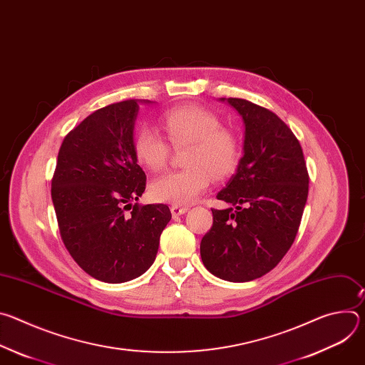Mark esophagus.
I'll list each match as a JSON object with an SVG mask.
<instances>
[{"mask_svg":"<svg viewBox=\"0 0 365 365\" xmlns=\"http://www.w3.org/2000/svg\"><path fill=\"white\" fill-rule=\"evenodd\" d=\"M170 211H172V215L176 218V217H180L183 214L187 212V207L186 206H180V205H172L170 206Z\"/></svg>","mask_w":365,"mask_h":365,"instance_id":"esophagus-1","label":"esophagus"}]
</instances>
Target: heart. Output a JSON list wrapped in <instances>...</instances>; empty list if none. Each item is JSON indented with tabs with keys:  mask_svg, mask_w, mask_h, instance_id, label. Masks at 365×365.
Returning <instances> with one entry per match:
<instances>
[{
	"mask_svg": "<svg viewBox=\"0 0 365 365\" xmlns=\"http://www.w3.org/2000/svg\"><path fill=\"white\" fill-rule=\"evenodd\" d=\"M162 128L175 148L187 145L183 158L186 169L169 172L150 185L153 199L173 205L193 202L214 179L231 175L240 160L237 135L221 127L214 113L196 106L176 107L160 117ZM135 160L148 172L162 170L169 158L170 147L165 138L151 128H141L134 138Z\"/></svg>",
	"mask_w": 365,
	"mask_h": 365,
	"instance_id": "b5f03b06",
	"label": "heart"
}]
</instances>
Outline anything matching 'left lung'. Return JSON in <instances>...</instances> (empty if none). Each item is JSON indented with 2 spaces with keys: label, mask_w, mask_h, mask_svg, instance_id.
Returning <instances> with one entry per match:
<instances>
[{
  "label": "left lung",
  "mask_w": 365,
  "mask_h": 365,
  "mask_svg": "<svg viewBox=\"0 0 365 365\" xmlns=\"http://www.w3.org/2000/svg\"><path fill=\"white\" fill-rule=\"evenodd\" d=\"M242 117L244 154L218 192L231 205L212 210L214 224L200 241L203 266L242 283L273 270L292 247L309 190L299 140L272 111L241 98H221Z\"/></svg>",
  "instance_id": "1"
}]
</instances>
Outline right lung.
Listing matches in <instances>:
<instances>
[{"mask_svg":"<svg viewBox=\"0 0 365 365\" xmlns=\"http://www.w3.org/2000/svg\"><path fill=\"white\" fill-rule=\"evenodd\" d=\"M138 102L111 103L75 127L61 145L51 179L66 250L83 272L106 283L145 273L172 220L168 205L137 203L145 189L133 150Z\"/></svg>","mask_w":365,"mask_h":365,"instance_id":"obj_1","label":"right lung"}]
</instances>
